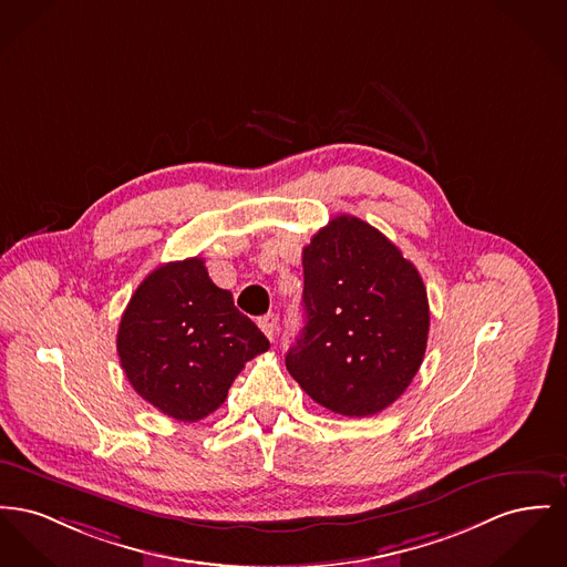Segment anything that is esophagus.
I'll return each instance as SVG.
<instances>
[{
    "label": "esophagus",
    "instance_id": "esophagus-1",
    "mask_svg": "<svg viewBox=\"0 0 567 567\" xmlns=\"http://www.w3.org/2000/svg\"><path fill=\"white\" fill-rule=\"evenodd\" d=\"M259 328L264 330V333H266L269 340H274V338H276V333H278V317H276L274 312H269L266 317H261V319H259Z\"/></svg>",
    "mask_w": 567,
    "mask_h": 567
}]
</instances>
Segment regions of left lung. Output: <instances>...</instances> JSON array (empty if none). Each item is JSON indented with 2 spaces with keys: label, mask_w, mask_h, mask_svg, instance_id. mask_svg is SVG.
<instances>
[{
  "label": "left lung",
  "mask_w": 567,
  "mask_h": 567,
  "mask_svg": "<svg viewBox=\"0 0 567 567\" xmlns=\"http://www.w3.org/2000/svg\"><path fill=\"white\" fill-rule=\"evenodd\" d=\"M301 266L306 323L287 370L333 413L383 411L426 353L431 312L420 271L385 235L347 214L315 234Z\"/></svg>",
  "instance_id": "1"
}]
</instances>
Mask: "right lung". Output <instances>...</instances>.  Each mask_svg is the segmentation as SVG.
<instances>
[{"label": "right lung", "mask_w": 567, "mask_h": 567, "mask_svg": "<svg viewBox=\"0 0 567 567\" xmlns=\"http://www.w3.org/2000/svg\"><path fill=\"white\" fill-rule=\"evenodd\" d=\"M269 340L207 276L199 257L156 267L134 291L117 353L134 392L168 417L214 413L244 364Z\"/></svg>", "instance_id": "add662e5"}]
</instances>
